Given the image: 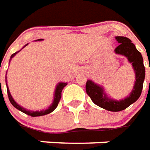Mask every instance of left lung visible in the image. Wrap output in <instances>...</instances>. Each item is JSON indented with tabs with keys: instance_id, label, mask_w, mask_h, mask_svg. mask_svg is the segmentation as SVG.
I'll return each mask as SVG.
<instances>
[{
	"instance_id": "left-lung-1",
	"label": "left lung",
	"mask_w": 150,
	"mask_h": 150,
	"mask_svg": "<svg viewBox=\"0 0 150 150\" xmlns=\"http://www.w3.org/2000/svg\"><path fill=\"white\" fill-rule=\"evenodd\" d=\"M115 39L120 43V45L115 49V53L126 56L128 61L132 64L133 69L136 73V81L130 95L123 100H113L107 98L104 93L103 89L94 83L92 81L87 80L86 84V93L93 103L98 107L110 111H123L137 100L141 94L145 76V69L142 56L141 52L136 48L134 44L132 43L131 40L122 36H117L115 37Z\"/></svg>"
}]
</instances>
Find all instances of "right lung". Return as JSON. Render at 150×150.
<instances>
[{
  "mask_svg": "<svg viewBox=\"0 0 150 150\" xmlns=\"http://www.w3.org/2000/svg\"><path fill=\"white\" fill-rule=\"evenodd\" d=\"M38 40H43L42 39H38ZM17 53V52H16ZM16 53H13L12 56H11V58L13 57V56H15ZM5 82H6V77H5ZM67 83H64V82H60L57 85V86H56V92H55V98H54V101H53L52 104L51 105V107L48 108V109H47L45 111H27L26 109H24V108H22V107H20L18 104L16 103L15 101L13 100V98L11 96V94L9 93V88L7 86V94H8V97H9V99L10 101V103L12 104L13 107L17 108L18 110L19 111H21L23 113H25V114L28 115H30V116H33V117H35V116H42V115H47L51 113V112H52L55 109H56L57 106H58V103H59V102L60 100V98H61V92H62V90L64 89V87L66 86Z\"/></svg>",
  "mask_w": 150,
  "mask_h": 150,
  "instance_id": "right-lung-1",
  "label": "right lung"
}]
</instances>
